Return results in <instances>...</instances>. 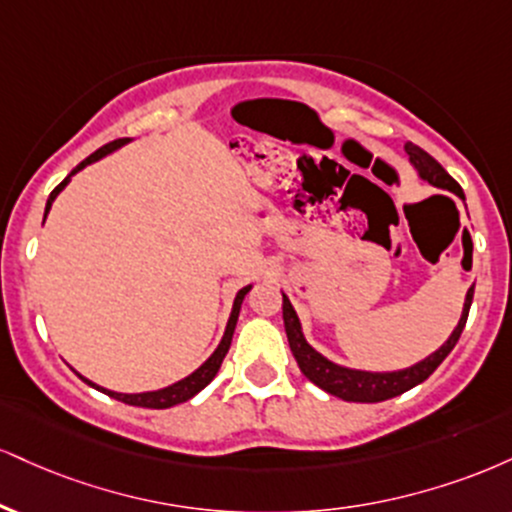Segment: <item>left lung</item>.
I'll return each instance as SVG.
<instances>
[{
    "instance_id": "left-lung-1",
    "label": "left lung",
    "mask_w": 512,
    "mask_h": 512,
    "mask_svg": "<svg viewBox=\"0 0 512 512\" xmlns=\"http://www.w3.org/2000/svg\"><path fill=\"white\" fill-rule=\"evenodd\" d=\"M405 152H408L412 169L417 171V176H420L422 181L432 183L434 188L448 190V193L458 195L460 200H465L463 188H460L458 183L446 174V169H443L432 155H427V152H424L422 147H417L415 143H405ZM281 295H283V326H286L288 343H291V350L295 360H298L300 372H303L312 384H317L319 389L341 400H350V403H379V400L396 398L400 393L410 391L412 386L422 384V381L429 379V374H432L434 369L446 360V355L455 348V343H458V338L465 329L467 312H470V305H472L474 286L465 295L463 312H460L458 324H455L451 336L446 338V343H443L439 350H434V353H429L424 360L400 369H357V367L338 365V362L329 360V357L319 353L317 348L310 346V341H307L303 334V324H300L298 312H295V307L291 305V300H288V295L286 293Z\"/></svg>"
}]
</instances>
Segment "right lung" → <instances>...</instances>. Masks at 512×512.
Segmentation results:
<instances>
[{"label": "right lung", "instance_id": "obj_1", "mask_svg": "<svg viewBox=\"0 0 512 512\" xmlns=\"http://www.w3.org/2000/svg\"><path fill=\"white\" fill-rule=\"evenodd\" d=\"M128 143H133V138H116V140H112V143L102 145L100 150H97V152H92V155H90L88 159H83V162H80V164L76 166V169H73L71 174L66 176L64 181H61L59 186L52 190V195L47 197V205H45V219H47L49 209H52V202L57 200V195L61 193V190H64L66 186H69V183H71V178L76 176L78 171H83L85 166H90V164L100 162L102 157H107V155H114L116 150H121V147H123V145H128ZM42 224H45V221H42ZM250 288H252V283H250V286H243V288H240V291L236 293V298H233V307H231L229 322H226L224 336H221L219 346L214 348V353L209 355L207 360L202 362V365L195 369V372H190L188 377H183V379L174 381V384L164 386V389H155V391H143V393H119V391H109V389H104V386L95 384V381L85 379L83 374H78V372H76V374H78L80 379L85 381V384L92 386V389H97V391L107 393V396H112V398H116V400H121V403H126V405H138V408L164 410V408H174V405H178V403H186V400L193 398L195 393H200V391L205 389V386L209 384V381H212L214 377H217V372H219L221 362H224L226 353H229L231 338H233V329H236V322H238V315H240V305H243L245 295H248Z\"/></svg>", "mask_w": 512, "mask_h": 512}]
</instances>
